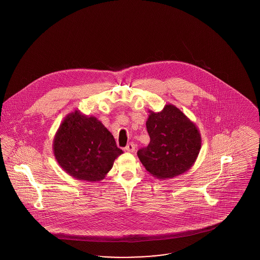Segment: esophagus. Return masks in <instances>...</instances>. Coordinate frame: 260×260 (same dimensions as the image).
I'll return each instance as SVG.
<instances>
[{"label": "esophagus", "mask_w": 260, "mask_h": 260, "mask_svg": "<svg viewBox=\"0 0 260 260\" xmlns=\"http://www.w3.org/2000/svg\"><path fill=\"white\" fill-rule=\"evenodd\" d=\"M124 150L127 151V152H135V151H136V145H135V143H133V142L128 143V144L125 146Z\"/></svg>", "instance_id": "34e87169"}]
</instances>
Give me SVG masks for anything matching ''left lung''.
Wrapping results in <instances>:
<instances>
[{
  "mask_svg": "<svg viewBox=\"0 0 260 260\" xmlns=\"http://www.w3.org/2000/svg\"><path fill=\"white\" fill-rule=\"evenodd\" d=\"M149 113L146 127L150 143L137 151L139 160L159 179L185 173L194 165L201 149L197 126L172 104H167L161 112Z\"/></svg>",
  "mask_w": 260,
  "mask_h": 260,
  "instance_id": "8db88e82",
  "label": "left lung"
}]
</instances>
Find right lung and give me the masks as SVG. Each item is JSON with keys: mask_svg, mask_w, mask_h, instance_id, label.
<instances>
[{"mask_svg": "<svg viewBox=\"0 0 260 260\" xmlns=\"http://www.w3.org/2000/svg\"><path fill=\"white\" fill-rule=\"evenodd\" d=\"M53 153L69 175L80 180L99 181L105 177L123 151L95 117L76 110L60 124L54 136Z\"/></svg>", "mask_w": 260, "mask_h": 260, "instance_id": "obj_1", "label": "right lung"}]
</instances>
